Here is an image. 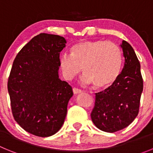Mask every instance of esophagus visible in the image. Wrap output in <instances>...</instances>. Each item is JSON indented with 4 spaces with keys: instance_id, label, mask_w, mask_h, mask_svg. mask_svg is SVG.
I'll use <instances>...</instances> for the list:
<instances>
[{
    "instance_id": "obj_1",
    "label": "esophagus",
    "mask_w": 153,
    "mask_h": 153,
    "mask_svg": "<svg viewBox=\"0 0 153 153\" xmlns=\"http://www.w3.org/2000/svg\"><path fill=\"white\" fill-rule=\"evenodd\" d=\"M73 91H74V94H78V93H82V90H81L80 89L75 88V87H74V88L73 89Z\"/></svg>"
}]
</instances>
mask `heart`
Listing matches in <instances>:
<instances>
[{"instance_id": "b5f03b06", "label": "heart", "mask_w": 153, "mask_h": 153, "mask_svg": "<svg viewBox=\"0 0 153 153\" xmlns=\"http://www.w3.org/2000/svg\"><path fill=\"white\" fill-rule=\"evenodd\" d=\"M123 63L122 51L118 45L105 40H85L73 46L70 54L63 53L60 66L64 77L72 79L82 71L85 84L93 83L104 88L117 80Z\"/></svg>"}]
</instances>
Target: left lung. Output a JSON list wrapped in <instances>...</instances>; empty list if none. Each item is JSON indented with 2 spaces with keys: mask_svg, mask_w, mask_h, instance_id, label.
Masks as SVG:
<instances>
[{
  "mask_svg": "<svg viewBox=\"0 0 153 153\" xmlns=\"http://www.w3.org/2000/svg\"><path fill=\"white\" fill-rule=\"evenodd\" d=\"M121 47L125 57L122 72L111 86L96 93L90 115L94 125L107 132H117L132 123L139 113L143 90L140 63L134 50L125 40Z\"/></svg>",
  "mask_w": 153,
  "mask_h": 153,
  "instance_id": "1",
  "label": "left lung"
}]
</instances>
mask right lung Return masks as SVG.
Here are the masks:
<instances>
[{
	"label": "right lung",
	"instance_id": "obj_1",
	"mask_svg": "<svg viewBox=\"0 0 153 153\" xmlns=\"http://www.w3.org/2000/svg\"><path fill=\"white\" fill-rule=\"evenodd\" d=\"M64 37L42 33L19 51L8 77L13 119L27 132L47 137L60 130L73 90L59 79Z\"/></svg>",
	"mask_w": 153,
	"mask_h": 153
}]
</instances>
